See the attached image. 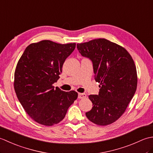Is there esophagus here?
I'll return each mask as SVG.
<instances>
[{"instance_id": "esophagus-1", "label": "esophagus", "mask_w": 153, "mask_h": 153, "mask_svg": "<svg viewBox=\"0 0 153 153\" xmlns=\"http://www.w3.org/2000/svg\"><path fill=\"white\" fill-rule=\"evenodd\" d=\"M86 94L85 93H79L78 94V98L79 99H84V98H86Z\"/></svg>"}]
</instances>
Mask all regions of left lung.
I'll return each instance as SVG.
<instances>
[{"instance_id": "8db88e82", "label": "left lung", "mask_w": 153, "mask_h": 153, "mask_svg": "<svg viewBox=\"0 0 153 153\" xmlns=\"http://www.w3.org/2000/svg\"><path fill=\"white\" fill-rule=\"evenodd\" d=\"M83 56L93 62L98 95H91L93 108L85 113L91 122L107 126L122 116L137 89V70L125 48L106 39H97L77 44Z\"/></svg>"}]
</instances>
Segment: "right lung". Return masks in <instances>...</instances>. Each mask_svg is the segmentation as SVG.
Returning <instances> with one entry per match:
<instances>
[{
  "label": "right lung",
  "mask_w": 153,
  "mask_h": 153,
  "mask_svg": "<svg viewBox=\"0 0 153 153\" xmlns=\"http://www.w3.org/2000/svg\"><path fill=\"white\" fill-rule=\"evenodd\" d=\"M76 43L43 40L30 44L16 65L14 87L23 108L34 121L51 126L62 121L78 96L75 91L54 89L63 64Z\"/></svg>",
  "instance_id": "right-lung-1"
}]
</instances>
